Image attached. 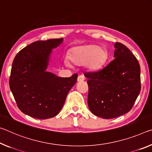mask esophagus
<instances>
[{
  "label": "esophagus",
  "instance_id": "esophagus-1",
  "mask_svg": "<svg viewBox=\"0 0 152 152\" xmlns=\"http://www.w3.org/2000/svg\"><path fill=\"white\" fill-rule=\"evenodd\" d=\"M84 80H85V77H84L83 75H79L77 77V81L79 82H81V81H83Z\"/></svg>",
  "mask_w": 152,
  "mask_h": 152
}]
</instances>
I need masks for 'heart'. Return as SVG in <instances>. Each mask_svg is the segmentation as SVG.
<instances>
[{
    "label": "heart",
    "mask_w": 152,
    "mask_h": 152,
    "mask_svg": "<svg viewBox=\"0 0 152 152\" xmlns=\"http://www.w3.org/2000/svg\"><path fill=\"white\" fill-rule=\"evenodd\" d=\"M69 58L74 64L77 65L84 64L90 70H96L105 61L106 52L96 45L80 46L72 50Z\"/></svg>",
    "instance_id": "heart-1"
}]
</instances>
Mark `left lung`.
I'll return each mask as SVG.
<instances>
[{"instance_id":"obj_1","label":"left lung","mask_w":152,"mask_h":152,"mask_svg":"<svg viewBox=\"0 0 152 152\" xmlns=\"http://www.w3.org/2000/svg\"><path fill=\"white\" fill-rule=\"evenodd\" d=\"M114 58L101 70L85 73L88 79V104L94 115L113 118L127 113L141 90L140 65L120 42L114 44Z\"/></svg>"}]
</instances>
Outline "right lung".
<instances>
[{
    "label": "right lung",
    "mask_w": 152,
    "mask_h": 152,
    "mask_svg": "<svg viewBox=\"0 0 152 152\" xmlns=\"http://www.w3.org/2000/svg\"><path fill=\"white\" fill-rule=\"evenodd\" d=\"M63 41L59 38L34 42L15 57L9 87L19 110L27 115L38 119L56 116L76 83L77 73L60 77L46 71L52 50Z\"/></svg>",
    "instance_id": "add662e5"
}]
</instances>
